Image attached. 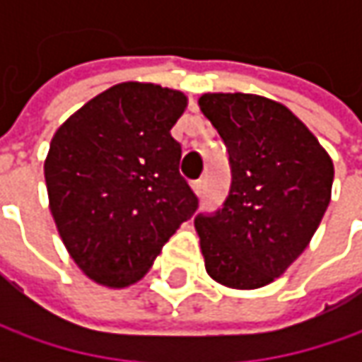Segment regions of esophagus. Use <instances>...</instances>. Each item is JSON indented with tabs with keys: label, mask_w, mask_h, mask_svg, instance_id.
<instances>
[{
	"label": "esophagus",
	"mask_w": 362,
	"mask_h": 362,
	"mask_svg": "<svg viewBox=\"0 0 362 362\" xmlns=\"http://www.w3.org/2000/svg\"><path fill=\"white\" fill-rule=\"evenodd\" d=\"M191 187H193V191H195L197 195H202L203 189H205V181H203V179H197V181L191 183Z\"/></svg>",
	"instance_id": "esophagus-1"
}]
</instances>
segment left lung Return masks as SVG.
<instances>
[{
    "mask_svg": "<svg viewBox=\"0 0 362 362\" xmlns=\"http://www.w3.org/2000/svg\"><path fill=\"white\" fill-rule=\"evenodd\" d=\"M199 106L231 169L223 205L195 217L205 270L230 288H262L313 240L330 203L332 160L304 122L270 98L219 92L203 94Z\"/></svg>",
    "mask_w": 362,
    "mask_h": 362,
    "instance_id": "1",
    "label": "left lung"
}]
</instances>
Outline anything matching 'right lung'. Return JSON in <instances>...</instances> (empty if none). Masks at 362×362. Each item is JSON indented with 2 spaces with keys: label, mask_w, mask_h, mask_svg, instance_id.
<instances>
[{
  "label": "right lung",
  "mask_w": 362,
  "mask_h": 362,
  "mask_svg": "<svg viewBox=\"0 0 362 362\" xmlns=\"http://www.w3.org/2000/svg\"><path fill=\"white\" fill-rule=\"evenodd\" d=\"M185 94L124 82L56 131L44 175L49 209L78 268L103 286L141 280L199 199L179 173L171 129Z\"/></svg>",
  "instance_id": "1"
}]
</instances>
